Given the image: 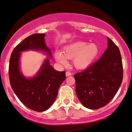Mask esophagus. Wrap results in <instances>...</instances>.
I'll list each match as a JSON object with an SVG mask.
<instances>
[{
    "instance_id": "34e87169",
    "label": "esophagus",
    "mask_w": 132,
    "mask_h": 132,
    "mask_svg": "<svg viewBox=\"0 0 132 132\" xmlns=\"http://www.w3.org/2000/svg\"><path fill=\"white\" fill-rule=\"evenodd\" d=\"M71 73L69 71H66V76H71Z\"/></svg>"
}]
</instances>
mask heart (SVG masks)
<instances>
[{
  "label": "heart",
  "instance_id": "b5f03b06",
  "mask_svg": "<svg viewBox=\"0 0 132 132\" xmlns=\"http://www.w3.org/2000/svg\"><path fill=\"white\" fill-rule=\"evenodd\" d=\"M99 53V48L96 44L86 42L76 41L65 46L63 54L60 52L55 53V58L62 65L67 64L66 59L73 58V65L77 69L87 68L93 63Z\"/></svg>",
  "mask_w": 132,
  "mask_h": 132
}]
</instances>
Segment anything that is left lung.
<instances>
[{"label":"left lung","instance_id":"1","mask_svg":"<svg viewBox=\"0 0 132 132\" xmlns=\"http://www.w3.org/2000/svg\"><path fill=\"white\" fill-rule=\"evenodd\" d=\"M108 47L98 61L74 75L76 93L86 108L105 106L118 92L123 80V64L118 46L108 37Z\"/></svg>","mask_w":132,"mask_h":132}]
</instances>
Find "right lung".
<instances>
[{
    "mask_svg": "<svg viewBox=\"0 0 132 132\" xmlns=\"http://www.w3.org/2000/svg\"><path fill=\"white\" fill-rule=\"evenodd\" d=\"M44 37L45 34H34L24 39L13 50L9 66L10 83L16 96L27 108L39 112L47 110L53 105L59 86L66 79L65 71L55 70L50 65L48 58L44 61L34 77L28 79L21 73V52L31 50L43 51L49 57H52Z\"/></svg>",
    "mask_w": 132,
    "mask_h": 132,
    "instance_id": "right-lung-1",
    "label": "right lung"
}]
</instances>
